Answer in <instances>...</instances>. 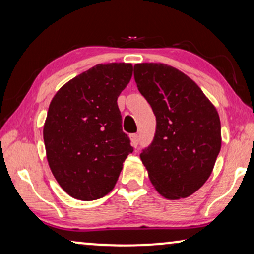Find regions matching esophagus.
Instances as JSON below:
<instances>
[{"instance_id": "1", "label": "esophagus", "mask_w": 254, "mask_h": 254, "mask_svg": "<svg viewBox=\"0 0 254 254\" xmlns=\"http://www.w3.org/2000/svg\"><path fill=\"white\" fill-rule=\"evenodd\" d=\"M130 139H131V145L133 146V147L135 148L138 146V142H139V135L138 134H131V137H130Z\"/></svg>"}]
</instances>
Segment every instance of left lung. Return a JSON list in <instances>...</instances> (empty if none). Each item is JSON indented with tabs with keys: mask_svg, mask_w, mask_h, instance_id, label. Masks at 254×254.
<instances>
[{
	"mask_svg": "<svg viewBox=\"0 0 254 254\" xmlns=\"http://www.w3.org/2000/svg\"><path fill=\"white\" fill-rule=\"evenodd\" d=\"M134 79L156 117L154 140L140 154L149 181L166 199L190 197L220 153L219 113L190 77L168 64H135Z\"/></svg>",
	"mask_w": 254,
	"mask_h": 254,
	"instance_id": "8db88e82",
	"label": "left lung"
}]
</instances>
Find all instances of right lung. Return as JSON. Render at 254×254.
<instances>
[{
    "instance_id": "add662e5",
    "label": "right lung",
    "mask_w": 254,
    "mask_h": 254,
    "mask_svg": "<svg viewBox=\"0 0 254 254\" xmlns=\"http://www.w3.org/2000/svg\"><path fill=\"white\" fill-rule=\"evenodd\" d=\"M132 70L131 63L98 64L64 84L52 99L44 124L46 155L70 197L91 201L108 194L133 151L117 106Z\"/></svg>"
}]
</instances>
